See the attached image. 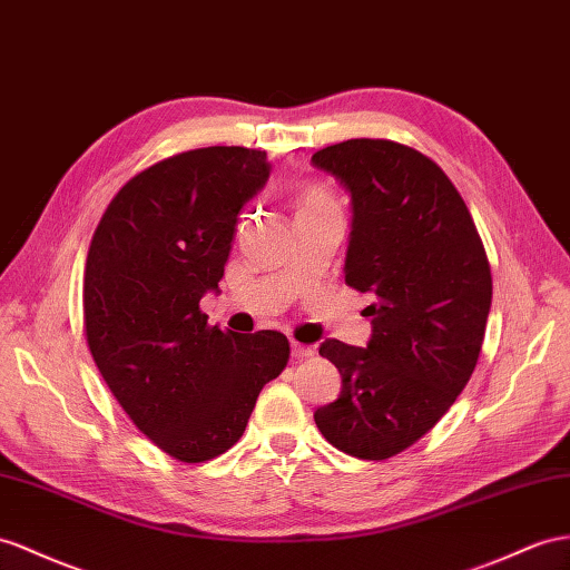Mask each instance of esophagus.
<instances>
[{
    "label": "esophagus",
    "instance_id": "34e87169",
    "mask_svg": "<svg viewBox=\"0 0 570 570\" xmlns=\"http://www.w3.org/2000/svg\"><path fill=\"white\" fill-rule=\"evenodd\" d=\"M315 354V348L313 346H305V344H298V342H294L291 344V356L294 358H311Z\"/></svg>",
    "mask_w": 570,
    "mask_h": 570
}]
</instances>
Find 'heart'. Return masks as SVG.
Masks as SVG:
<instances>
[{
	"instance_id": "b5f03b06",
	"label": "heart",
	"mask_w": 570,
	"mask_h": 570,
	"mask_svg": "<svg viewBox=\"0 0 570 570\" xmlns=\"http://www.w3.org/2000/svg\"><path fill=\"white\" fill-rule=\"evenodd\" d=\"M294 207H296V216H311V214L337 209V199H334L330 189L320 183H301L294 193Z\"/></svg>"
}]
</instances>
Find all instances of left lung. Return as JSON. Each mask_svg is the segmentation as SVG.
Returning a JSON list of instances; mask_svg holds the SVG:
<instances>
[{
	"label": "left lung",
	"mask_w": 570,
	"mask_h": 570,
	"mask_svg": "<svg viewBox=\"0 0 570 570\" xmlns=\"http://www.w3.org/2000/svg\"><path fill=\"white\" fill-rule=\"evenodd\" d=\"M352 195L346 284L371 294L368 346L320 344L342 375L315 412L327 441L387 460L426 435L472 377L491 308V267L464 199L429 156L390 139L313 154Z\"/></svg>",
	"instance_id": "obj_1"
}]
</instances>
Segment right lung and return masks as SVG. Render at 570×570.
I'll return each mask as SVG.
<instances>
[{
	"mask_svg": "<svg viewBox=\"0 0 570 570\" xmlns=\"http://www.w3.org/2000/svg\"><path fill=\"white\" fill-rule=\"evenodd\" d=\"M269 170L267 154L245 146L158 160L112 197L86 257L96 366L137 429L180 462L236 445L262 387L288 363L282 332H222L199 311Z\"/></svg>",
	"mask_w": 570,
	"mask_h": 570,
	"instance_id": "1",
	"label": "right lung"
}]
</instances>
